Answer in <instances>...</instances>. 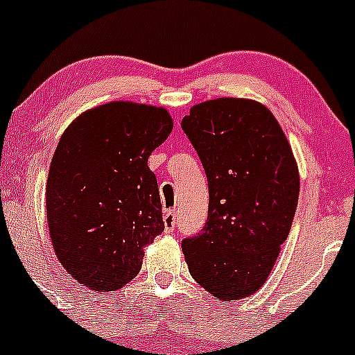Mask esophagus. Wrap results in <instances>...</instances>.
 I'll return each mask as SVG.
<instances>
[{"label": "esophagus", "mask_w": 355, "mask_h": 355, "mask_svg": "<svg viewBox=\"0 0 355 355\" xmlns=\"http://www.w3.org/2000/svg\"><path fill=\"white\" fill-rule=\"evenodd\" d=\"M163 223H164V230H166V232H173L175 230V227H177V214H175L173 209L164 211Z\"/></svg>", "instance_id": "1"}]
</instances>
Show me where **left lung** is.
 I'll list each match as a JSON object with an SVG mask.
<instances>
[{
    "label": "left lung",
    "instance_id": "obj_1",
    "mask_svg": "<svg viewBox=\"0 0 355 355\" xmlns=\"http://www.w3.org/2000/svg\"><path fill=\"white\" fill-rule=\"evenodd\" d=\"M182 128L207 177L200 234L182 241L192 278L220 300L252 295L287 241L299 168L280 123L252 99L218 98L191 108Z\"/></svg>",
    "mask_w": 355,
    "mask_h": 355
}]
</instances>
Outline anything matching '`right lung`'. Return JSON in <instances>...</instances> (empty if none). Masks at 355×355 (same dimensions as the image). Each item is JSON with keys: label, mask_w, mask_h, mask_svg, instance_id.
<instances>
[{"label": "right lung", "mask_w": 355, "mask_h": 355, "mask_svg": "<svg viewBox=\"0 0 355 355\" xmlns=\"http://www.w3.org/2000/svg\"><path fill=\"white\" fill-rule=\"evenodd\" d=\"M171 128L164 108L113 101L84 111L63 132L46 213L56 257L78 284L111 292L141 271L144 247L164 230L148 159Z\"/></svg>", "instance_id": "1"}]
</instances>
